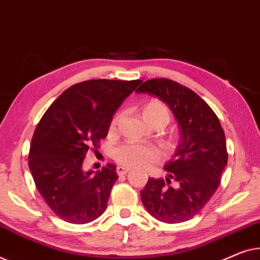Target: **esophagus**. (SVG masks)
<instances>
[{"mask_svg":"<svg viewBox=\"0 0 260 260\" xmlns=\"http://www.w3.org/2000/svg\"><path fill=\"white\" fill-rule=\"evenodd\" d=\"M129 171H131L129 168L123 167V166H118V167H116V173H118L119 175H125V174L128 173Z\"/></svg>","mask_w":260,"mask_h":260,"instance_id":"1","label":"esophagus"}]
</instances>
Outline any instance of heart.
Listing matches in <instances>:
<instances>
[{
	"label": "heart",
	"mask_w": 260,
	"mask_h": 260,
	"mask_svg": "<svg viewBox=\"0 0 260 260\" xmlns=\"http://www.w3.org/2000/svg\"><path fill=\"white\" fill-rule=\"evenodd\" d=\"M142 113H144L145 119L147 120L148 123L162 121L167 125L171 119L170 109H168L166 104H164L160 100H149L148 102H146L144 107H142ZM121 115L122 113L119 112L112 119L111 125H109L111 131L115 129L116 125L121 119ZM113 156H114L115 161L123 167L138 168L156 162L161 158V153L154 146L126 142V144L120 145L114 149Z\"/></svg>",
	"instance_id": "obj_1"
}]
</instances>
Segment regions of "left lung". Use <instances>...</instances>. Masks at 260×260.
I'll list each match as a JSON object with an SVG mask.
<instances>
[{
    "mask_svg": "<svg viewBox=\"0 0 260 260\" xmlns=\"http://www.w3.org/2000/svg\"><path fill=\"white\" fill-rule=\"evenodd\" d=\"M137 93L159 98L180 127V144L165 165L166 179L149 178L141 202L155 219L177 224L198 214L220 185L228 164L224 129L212 108L192 89L170 79L145 81Z\"/></svg>",
    "mask_w": 260,
    "mask_h": 260,
    "instance_id": "1",
    "label": "left lung"
}]
</instances>
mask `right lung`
I'll list each match as a JSON object with an SVG mask.
<instances>
[{
    "mask_svg": "<svg viewBox=\"0 0 260 260\" xmlns=\"http://www.w3.org/2000/svg\"><path fill=\"white\" fill-rule=\"evenodd\" d=\"M141 80H88L66 89L36 126L28 165L50 210L72 224H87L104 213L114 182L111 164L93 174L83 172L89 149L96 151L123 100Z\"/></svg>",
    "mask_w": 260,
    "mask_h": 260,
    "instance_id": "add662e5",
    "label": "right lung"
}]
</instances>
